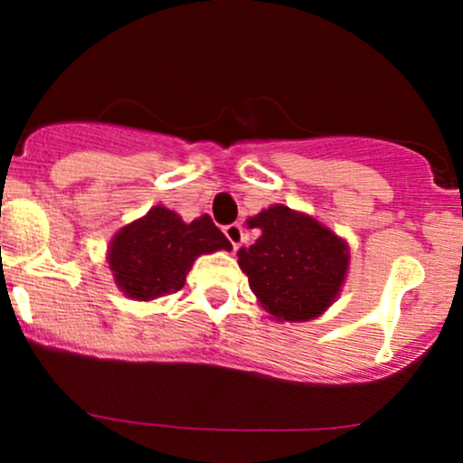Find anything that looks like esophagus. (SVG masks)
<instances>
[{
  "instance_id": "obj_1",
  "label": "esophagus",
  "mask_w": 463,
  "mask_h": 463,
  "mask_svg": "<svg viewBox=\"0 0 463 463\" xmlns=\"http://www.w3.org/2000/svg\"><path fill=\"white\" fill-rule=\"evenodd\" d=\"M223 232H226L228 241L232 244V249H240L241 244H244V228L240 226V223H231V226L223 228Z\"/></svg>"
}]
</instances>
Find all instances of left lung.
<instances>
[{
    "label": "left lung",
    "mask_w": 463,
    "mask_h": 463,
    "mask_svg": "<svg viewBox=\"0 0 463 463\" xmlns=\"http://www.w3.org/2000/svg\"><path fill=\"white\" fill-rule=\"evenodd\" d=\"M261 235L237 250L240 269L261 309L275 322H307L325 314L343 291L349 244L311 214L273 203L249 219Z\"/></svg>",
    "instance_id": "left-lung-1"
}]
</instances>
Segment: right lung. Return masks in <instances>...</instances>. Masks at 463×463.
<instances>
[{"instance_id": "right-lung-1", "label": "right lung", "mask_w": 463, "mask_h": 463, "mask_svg": "<svg viewBox=\"0 0 463 463\" xmlns=\"http://www.w3.org/2000/svg\"><path fill=\"white\" fill-rule=\"evenodd\" d=\"M208 214L184 222L165 205H154L147 214L125 223L107 249L114 282L137 302H152L176 293L194 260L214 250H231Z\"/></svg>"}]
</instances>
